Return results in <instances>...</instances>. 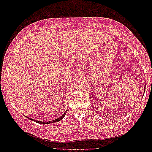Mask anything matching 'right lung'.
<instances>
[{
	"mask_svg": "<svg viewBox=\"0 0 152 152\" xmlns=\"http://www.w3.org/2000/svg\"><path fill=\"white\" fill-rule=\"evenodd\" d=\"M66 113H67V110L65 111V112H64V113L63 114V115H61V116H60V117H58V119H54V120H52V121H48V122H41V121H38V120H35V119H33V121H36V123H40V124H49V123H56V122H59L60 120H61V119H62L64 117V116H65V114H66ZM26 117H27V116H26ZM27 118H29V117H27ZM29 119H31V120H32V119H31V118H29Z\"/></svg>",
	"mask_w": 152,
	"mask_h": 152,
	"instance_id": "obj_1",
	"label": "right lung"
}]
</instances>
